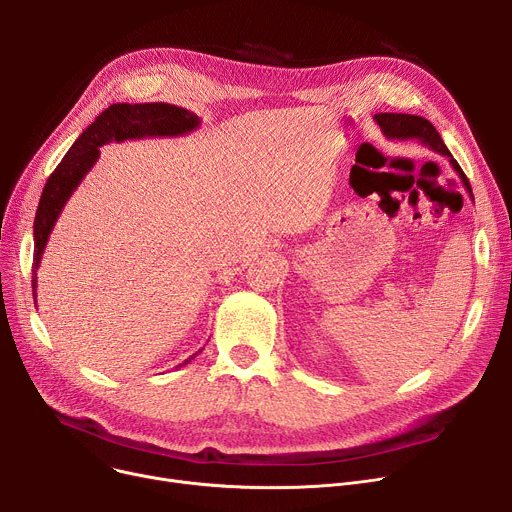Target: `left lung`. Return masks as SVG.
I'll return each mask as SVG.
<instances>
[{"instance_id":"1","label":"left lung","mask_w":512,"mask_h":512,"mask_svg":"<svg viewBox=\"0 0 512 512\" xmlns=\"http://www.w3.org/2000/svg\"><path fill=\"white\" fill-rule=\"evenodd\" d=\"M373 120L380 124L382 132L386 134L388 139H396V141H417L421 145H425L427 149H432L444 157H448L450 166L454 168V172L461 176L463 184L467 186V191L471 193V186L467 176L463 174L461 166L456 164V159L450 155L448 147L444 145V141L440 139L438 130L434 128V124L421 118V116H413V114H375ZM473 197V195H471Z\"/></svg>"}]
</instances>
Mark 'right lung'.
<instances>
[{"instance_id": "1", "label": "right lung", "mask_w": 512, "mask_h": 512, "mask_svg": "<svg viewBox=\"0 0 512 512\" xmlns=\"http://www.w3.org/2000/svg\"><path fill=\"white\" fill-rule=\"evenodd\" d=\"M197 114L170 103H114L101 112L95 122L80 134L70 151L47 178L35 215V253H33V297H37V270L47 247L49 234L56 226L60 213L76 186L83 182L99 159V147L107 143H122L126 139L145 137H180L199 128ZM201 353V351H199ZM193 359V357H191ZM191 359H186V365ZM180 365V367H182Z\"/></svg>"}]
</instances>
